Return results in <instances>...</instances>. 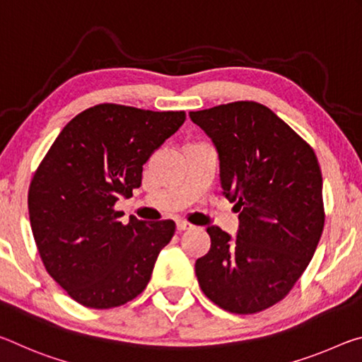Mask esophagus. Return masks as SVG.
<instances>
[{
  "label": "esophagus",
  "mask_w": 362,
  "mask_h": 362,
  "mask_svg": "<svg viewBox=\"0 0 362 362\" xmlns=\"http://www.w3.org/2000/svg\"><path fill=\"white\" fill-rule=\"evenodd\" d=\"M191 228H192V224H189V223H186V221H177V223H176V229L180 230V233H182V230L191 229Z\"/></svg>",
  "instance_id": "34e87169"
}]
</instances>
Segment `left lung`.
Masks as SVG:
<instances>
[{"label":"left lung","mask_w":362,"mask_h":362,"mask_svg":"<svg viewBox=\"0 0 362 362\" xmlns=\"http://www.w3.org/2000/svg\"><path fill=\"white\" fill-rule=\"evenodd\" d=\"M220 157L223 195L239 211L237 235L209 226L195 262L202 292L235 315L276 305L310 264L324 229L322 175L313 147L274 112L237 100L189 112Z\"/></svg>","instance_id":"left-lung-1"}]
</instances>
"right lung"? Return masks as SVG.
I'll list each match as a JSON object with an SVG mask.
<instances>
[{"label":"right lung","instance_id":"1","mask_svg":"<svg viewBox=\"0 0 362 362\" xmlns=\"http://www.w3.org/2000/svg\"><path fill=\"white\" fill-rule=\"evenodd\" d=\"M185 112L99 104L72 118L52 142L28 189L41 262L76 303L122 306L146 288L171 220L118 221L114 205L141 186L142 165L185 123Z\"/></svg>","mask_w":362,"mask_h":362}]
</instances>
